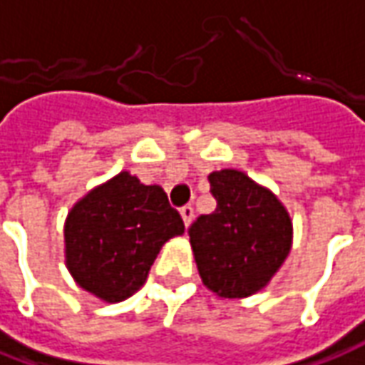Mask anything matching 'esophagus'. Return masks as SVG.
Wrapping results in <instances>:
<instances>
[{"mask_svg": "<svg viewBox=\"0 0 365 365\" xmlns=\"http://www.w3.org/2000/svg\"><path fill=\"white\" fill-rule=\"evenodd\" d=\"M182 217H183V223H185V227L190 225L191 219H193V207H191V205H183V207H182Z\"/></svg>", "mask_w": 365, "mask_h": 365, "instance_id": "1", "label": "esophagus"}]
</instances>
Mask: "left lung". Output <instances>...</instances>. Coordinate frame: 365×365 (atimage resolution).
I'll return each instance as SVG.
<instances>
[{
    "label": "left lung",
    "instance_id": "obj_1",
    "mask_svg": "<svg viewBox=\"0 0 365 365\" xmlns=\"http://www.w3.org/2000/svg\"><path fill=\"white\" fill-rule=\"evenodd\" d=\"M217 207L190 227L203 284L221 298L259 292L290 253L292 221L271 190L239 170L209 174Z\"/></svg>",
    "mask_w": 365,
    "mask_h": 365
}]
</instances>
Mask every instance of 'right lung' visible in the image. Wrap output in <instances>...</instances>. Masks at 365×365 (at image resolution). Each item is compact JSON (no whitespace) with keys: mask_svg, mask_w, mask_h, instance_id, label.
I'll list each match as a JSON object with an SVG mask.
<instances>
[{"mask_svg":"<svg viewBox=\"0 0 365 365\" xmlns=\"http://www.w3.org/2000/svg\"><path fill=\"white\" fill-rule=\"evenodd\" d=\"M183 231L182 215L160 185L120 172L68 211L67 269L81 289L120 302L146 282L162 245Z\"/></svg>","mask_w":365,"mask_h":365,"instance_id":"add662e5","label":"right lung"}]
</instances>
